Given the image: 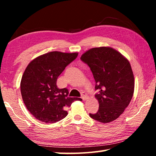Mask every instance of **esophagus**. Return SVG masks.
I'll return each instance as SVG.
<instances>
[{"label": "esophagus", "instance_id": "1", "mask_svg": "<svg viewBox=\"0 0 156 156\" xmlns=\"http://www.w3.org/2000/svg\"><path fill=\"white\" fill-rule=\"evenodd\" d=\"M87 95L85 93V92H82L81 94V98L83 100H85L87 99Z\"/></svg>", "mask_w": 156, "mask_h": 156}]
</instances>
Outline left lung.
Wrapping results in <instances>:
<instances>
[{
    "label": "left lung",
    "instance_id": "obj_1",
    "mask_svg": "<svg viewBox=\"0 0 156 156\" xmlns=\"http://www.w3.org/2000/svg\"><path fill=\"white\" fill-rule=\"evenodd\" d=\"M96 81L95 97L99 109L89 116L100 122L108 123L119 117L130 103L134 91V76L129 60L115 49L95 47L82 55Z\"/></svg>",
    "mask_w": 156,
    "mask_h": 156
}]
</instances>
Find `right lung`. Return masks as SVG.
Returning a JSON list of instances; mask_svg holds the SVG:
<instances>
[{
    "label": "right lung",
    "instance_id": "1",
    "mask_svg": "<svg viewBox=\"0 0 156 156\" xmlns=\"http://www.w3.org/2000/svg\"><path fill=\"white\" fill-rule=\"evenodd\" d=\"M78 53L51 51L36 58L25 69L20 91L26 107L36 119L54 123L67 115L66 109L79 98L68 96L67 88L58 89L56 81Z\"/></svg>",
    "mask_w": 156,
    "mask_h": 156
}]
</instances>
